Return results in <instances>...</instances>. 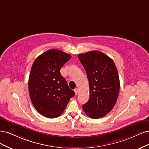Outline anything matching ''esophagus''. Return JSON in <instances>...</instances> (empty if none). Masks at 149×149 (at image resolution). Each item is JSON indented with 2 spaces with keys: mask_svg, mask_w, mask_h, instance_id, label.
Wrapping results in <instances>:
<instances>
[{
  "mask_svg": "<svg viewBox=\"0 0 149 149\" xmlns=\"http://www.w3.org/2000/svg\"><path fill=\"white\" fill-rule=\"evenodd\" d=\"M74 92H75V94L77 95V94L78 93V92H79V89H78L77 88H75V89H74Z\"/></svg>",
  "mask_w": 149,
  "mask_h": 149,
  "instance_id": "esophagus-1",
  "label": "esophagus"
}]
</instances>
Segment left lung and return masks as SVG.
Segmentation results:
<instances>
[{
	"label": "left lung",
	"instance_id": "1",
	"mask_svg": "<svg viewBox=\"0 0 149 149\" xmlns=\"http://www.w3.org/2000/svg\"><path fill=\"white\" fill-rule=\"evenodd\" d=\"M87 72L90 98L82 106L90 118L103 117L113 108L120 88L118 70L113 59L103 52L93 51L78 56Z\"/></svg>",
	"mask_w": 149,
	"mask_h": 149
}]
</instances>
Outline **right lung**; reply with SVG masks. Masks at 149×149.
I'll return each instance as SVG.
<instances>
[{"label": "right lung", "instance_id": "obj_1", "mask_svg": "<svg viewBox=\"0 0 149 149\" xmlns=\"http://www.w3.org/2000/svg\"><path fill=\"white\" fill-rule=\"evenodd\" d=\"M70 57L63 51L51 49L33 62L28 80L30 97L35 109L46 118L61 116L75 94L60 73Z\"/></svg>", "mask_w": 149, "mask_h": 149}]
</instances>
